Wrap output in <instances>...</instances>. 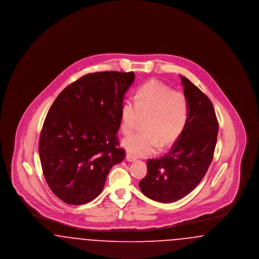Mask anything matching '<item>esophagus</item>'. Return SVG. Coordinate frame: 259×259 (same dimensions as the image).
<instances>
[{
  "mask_svg": "<svg viewBox=\"0 0 259 259\" xmlns=\"http://www.w3.org/2000/svg\"><path fill=\"white\" fill-rule=\"evenodd\" d=\"M135 156H133L132 154H130V153H127L126 154V160L128 161V162H134V161H136Z\"/></svg>",
  "mask_w": 259,
  "mask_h": 259,
  "instance_id": "1",
  "label": "esophagus"
}]
</instances>
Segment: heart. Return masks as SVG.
Wrapping results in <instances>:
<instances>
[{
    "instance_id": "1",
    "label": "heart",
    "mask_w": 259,
    "mask_h": 259,
    "mask_svg": "<svg viewBox=\"0 0 259 259\" xmlns=\"http://www.w3.org/2000/svg\"><path fill=\"white\" fill-rule=\"evenodd\" d=\"M189 104L185 94L151 80L136 92L135 101H125L120 110V127L125 135L134 131L140 118L145 132L128 136L123 148L134 156H148L167 148L183 134L188 121Z\"/></svg>"
}]
</instances>
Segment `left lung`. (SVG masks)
Listing matches in <instances>:
<instances>
[{"label": "left lung", "instance_id": "8db88e82", "mask_svg": "<svg viewBox=\"0 0 259 259\" xmlns=\"http://www.w3.org/2000/svg\"><path fill=\"white\" fill-rule=\"evenodd\" d=\"M181 78L189 104L188 121L167 154L147 161L148 172L139 184L147 197L161 203L176 202L200 184L212 160L219 133L210 100L185 76Z\"/></svg>", "mask_w": 259, "mask_h": 259}]
</instances>
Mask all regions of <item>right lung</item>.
<instances>
[{"mask_svg": "<svg viewBox=\"0 0 259 259\" xmlns=\"http://www.w3.org/2000/svg\"><path fill=\"white\" fill-rule=\"evenodd\" d=\"M133 72H98L66 87L47 114L38 142L45 179L70 205L100 195L112 166L125 157L118 148L124 95Z\"/></svg>", "mask_w": 259, "mask_h": 259, "instance_id": "add662e5", "label": "right lung"}]
</instances>
